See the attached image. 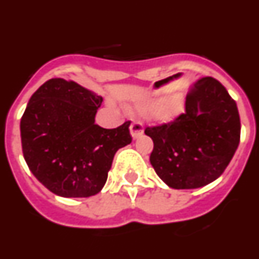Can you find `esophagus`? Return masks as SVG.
I'll return each instance as SVG.
<instances>
[{
  "instance_id": "esophagus-1",
  "label": "esophagus",
  "mask_w": 259,
  "mask_h": 259,
  "mask_svg": "<svg viewBox=\"0 0 259 259\" xmlns=\"http://www.w3.org/2000/svg\"><path fill=\"white\" fill-rule=\"evenodd\" d=\"M130 131H131V135L134 139H137L140 137L141 135L144 134V125L141 122H137V120H134L130 125Z\"/></svg>"
}]
</instances>
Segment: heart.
<instances>
[{
    "instance_id": "obj_1",
    "label": "heart",
    "mask_w": 259,
    "mask_h": 259,
    "mask_svg": "<svg viewBox=\"0 0 259 259\" xmlns=\"http://www.w3.org/2000/svg\"><path fill=\"white\" fill-rule=\"evenodd\" d=\"M183 105H184L183 96L178 92H174L161 100L159 104L158 101L144 102L139 106V110L143 113H150V116L155 120L167 122L175 118L182 111Z\"/></svg>"
}]
</instances>
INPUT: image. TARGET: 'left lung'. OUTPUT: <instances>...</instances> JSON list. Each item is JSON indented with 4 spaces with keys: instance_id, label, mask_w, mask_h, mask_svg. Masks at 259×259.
Listing matches in <instances>:
<instances>
[{
    "instance_id": "1",
    "label": "left lung",
    "mask_w": 259,
    "mask_h": 259,
    "mask_svg": "<svg viewBox=\"0 0 259 259\" xmlns=\"http://www.w3.org/2000/svg\"><path fill=\"white\" fill-rule=\"evenodd\" d=\"M236 102L218 80H197L185 98V113L146 127L154 148L150 163L174 189H194L218 179L240 143Z\"/></svg>"
}]
</instances>
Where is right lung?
I'll return each mask as SVG.
<instances>
[{
  "instance_id": "obj_1",
  "label": "right lung",
  "mask_w": 259,
  "mask_h": 259,
  "mask_svg": "<svg viewBox=\"0 0 259 259\" xmlns=\"http://www.w3.org/2000/svg\"><path fill=\"white\" fill-rule=\"evenodd\" d=\"M102 97L61 77L36 91L20 119L31 172L61 197H89L104 188L116 150L131 144L130 123L106 130L95 123Z\"/></svg>"
}]
</instances>
